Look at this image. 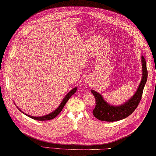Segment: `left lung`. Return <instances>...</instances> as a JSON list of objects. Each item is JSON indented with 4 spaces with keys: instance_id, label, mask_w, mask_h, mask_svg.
<instances>
[{
    "instance_id": "1",
    "label": "left lung",
    "mask_w": 156,
    "mask_h": 156,
    "mask_svg": "<svg viewBox=\"0 0 156 156\" xmlns=\"http://www.w3.org/2000/svg\"><path fill=\"white\" fill-rule=\"evenodd\" d=\"M141 62L142 68H142L143 76H142L141 83L133 97L129 99L124 105L119 107H113V106L109 105L105 101L100 94L93 90H91L96 101V105L92 111V113L98 120L108 122L117 121L127 117L136 109L140 102L145 84L147 79L146 62L144 56H141Z\"/></svg>"
}]
</instances>
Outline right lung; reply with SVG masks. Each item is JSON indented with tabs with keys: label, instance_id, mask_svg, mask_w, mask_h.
Segmentation results:
<instances>
[{
	"label": "right lung",
	"instance_id": "right-lung-1",
	"mask_svg": "<svg viewBox=\"0 0 156 156\" xmlns=\"http://www.w3.org/2000/svg\"><path fill=\"white\" fill-rule=\"evenodd\" d=\"M76 90H77V88H74V89H72V90L70 92H68V94L66 95V97H65V98H64V100L62 101L61 105H59V107L57 109H56L55 111H54V112H52L51 113H50V114L47 115H45V116H42V117H32V116L28 115L27 114H25V115H27V116H28L29 117H30V118H31L33 119H35V120H36V121H48V120H51V119H54L55 117H57V116L59 114V112H60L62 111V109H63V108H64V107L65 106L66 102H67V101L69 100V98L72 97V95H73V94L75 93ZM19 110L20 111H21L19 108ZM21 112H23V113H24V112H23V111H21Z\"/></svg>",
	"mask_w": 156,
	"mask_h": 156
}]
</instances>
